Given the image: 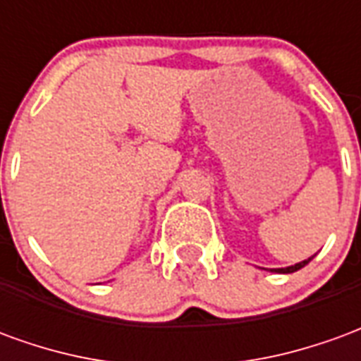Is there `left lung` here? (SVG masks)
I'll return each instance as SVG.
<instances>
[{"mask_svg": "<svg viewBox=\"0 0 361 361\" xmlns=\"http://www.w3.org/2000/svg\"><path fill=\"white\" fill-rule=\"evenodd\" d=\"M311 259H313V257L305 259V261H302V263H298V265H294V267H286V269H272V271H279V272H295V271H300L302 267L307 265V263H310Z\"/></svg>", "mask_w": 361, "mask_h": 361, "instance_id": "1", "label": "left lung"}]
</instances>
